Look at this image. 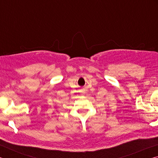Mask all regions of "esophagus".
<instances>
[{
  "instance_id": "1",
  "label": "esophagus",
  "mask_w": 158,
  "mask_h": 158,
  "mask_svg": "<svg viewBox=\"0 0 158 158\" xmlns=\"http://www.w3.org/2000/svg\"><path fill=\"white\" fill-rule=\"evenodd\" d=\"M82 95H84V93H82Z\"/></svg>"
}]
</instances>
